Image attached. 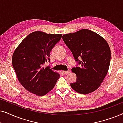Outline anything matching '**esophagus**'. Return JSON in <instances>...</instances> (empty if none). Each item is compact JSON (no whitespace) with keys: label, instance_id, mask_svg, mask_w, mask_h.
Wrapping results in <instances>:
<instances>
[{"label":"esophagus","instance_id":"34e87169","mask_svg":"<svg viewBox=\"0 0 123 123\" xmlns=\"http://www.w3.org/2000/svg\"><path fill=\"white\" fill-rule=\"evenodd\" d=\"M62 72H63L64 74H67L70 73V71L69 70H67V71H63Z\"/></svg>","mask_w":123,"mask_h":123}]
</instances>
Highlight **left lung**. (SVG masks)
I'll return each instance as SVG.
<instances>
[{
  "mask_svg": "<svg viewBox=\"0 0 123 123\" xmlns=\"http://www.w3.org/2000/svg\"><path fill=\"white\" fill-rule=\"evenodd\" d=\"M62 38L75 61L81 64L80 67L72 69L77 75V80L70 84V86L79 93L95 91L100 86L110 66L111 51L109 44L100 35L87 29L65 34ZM80 57L81 61L78 60Z\"/></svg>",
  "mask_w": 123,
  "mask_h": 123,
  "instance_id": "1",
  "label": "left lung"
}]
</instances>
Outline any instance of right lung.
<instances>
[{"instance_id":"add662e5","label":"right lung","mask_w":123,"mask_h":123,"mask_svg":"<svg viewBox=\"0 0 123 123\" xmlns=\"http://www.w3.org/2000/svg\"><path fill=\"white\" fill-rule=\"evenodd\" d=\"M62 34L35 31L23 39L15 49L12 65L20 83L26 90L37 96L50 91L60 77L49 67L50 51L61 39Z\"/></svg>"}]
</instances>
